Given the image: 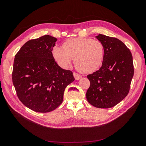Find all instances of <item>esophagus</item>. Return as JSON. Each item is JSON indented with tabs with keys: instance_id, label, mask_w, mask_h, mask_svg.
<instances>
[{
	"instance_id": "34e87169",
	"label": "esophagus",
	"mask_w": 146,
	"mask_h": 146,
	"mask_svg": "<svg viewBox=\"0 0 146 146\" xmlns=\"http://www.w3.org/2000/svg\"><path fill=\"white\" fill-rule=\"evenodd\" d=\"M73 76H74V77H75V80H79V79L82 78V75L77 73H73Z\"/></svg>"
}]
</instances>
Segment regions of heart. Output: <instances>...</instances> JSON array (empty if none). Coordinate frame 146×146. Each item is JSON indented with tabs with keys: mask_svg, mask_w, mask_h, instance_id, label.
I'll return each instance as SVG.
<instances>
[{
	"mask_svg": "<svg viewBox=\"0 0 146 146\" xmlns=\"http://www.w3.org/2000/svg\"><path fill=\"white\" fill-rule=\"evenodd\" d=\"M53 53L56 60L62 68H68L74 59L76 70L84 73H90L101 66L104 58L105 48L100 40L77 38L66 41L63 48L55 47Z\"/></svg>",
	"mask_w": 146,
	"mask_h": 146,
	"instance_id": "heart-1",
	"label": "heart"
}]
</instances>
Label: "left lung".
<instances>
[{
    "label": "left lung",
    "mask_w": 146,
    "mask_h": 146,
    "mask_svg": "<svg viewBox=\"0 0 146 146\" xmlns=\"http://www.w3.org/2000/svg\"><path fill=\"white\" fill-rule=\"evenodd\" d=\"M105 48L102 65L88 75L90 86L86 93L88 102L98 108H110L129 93L134 75L132 54L119 39L102 34L95 36Z\"/></svg>",
    "instance_id": "obj_1"
}]
</instances>
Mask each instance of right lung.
<instances>
[{"instance_id":"obj_1","label":"right lung","mask_w":146,"mask_h":146,"mask_svg":"<svg viewBox=\"0 0 146 146\" xmlns=\"http://www.w3.org/2000/svg\"><path fill=\"white\" fill-rule=\"evenodd\" d=\"M56 40L50 35L30 40L15 56L12 80L17 97L34 111L55 110L62 102L66 88L75 80L72 71L55 60L52 51Z\"/></svg>"}]
</instances>
